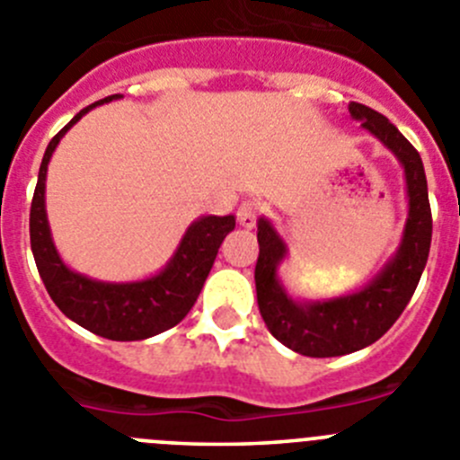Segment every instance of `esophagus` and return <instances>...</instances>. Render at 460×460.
Returning <instances> with one entry per match:
<instances>
[{"label":"esophagus","instance_id":"esophagus-1","mask_svg":"<svg viewBox=\"0 0 460 460\" xmlns=\"http://www.w3.org/2000/svg\"><path fill=\"white\" fill-rule=\"evenodd\" d=\"M256 217H259V204H254V201H245V204H240V208H238L240 226L252 229V226L256 225Z\"/></svg>","mask_w":460,"mask_h":460}]
</instances>
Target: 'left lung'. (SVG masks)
Returning <instances> with one entry per match:
<instances>
[{"label":"left lung","instance_id":"8db88e82","mask_svg":"<svg viewBox=\"0 0 460 460\" xmlns=\"http://www.w3.org/2000/svg\"><path fill=\"white\" fill-rule=\"evenodd\" d=\"M350 117L362 123L385 148L394 153L405 173L408 220L399 250L383 270L359 291L328 300H296L279 279L287 243L270 220H259V259H256V300L268 330L287 349L307 358H337L378 341L394 325L411 302L431 250V206L420 153L390 119L359 102L349 105Z\"/></svg>","mask_w":460,"mask_h":460}]
</instances>
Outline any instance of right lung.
<instances>
[{
  "label": "right lung",
  "mask_w": 460,
  "mask_h": 460,
  "mask_svg": "<svg viewBox=\"0 0 460 460\" xmlns=\"http://www.w3.org/2000/svg\"><path fill=\"white\" fill-rule=\"evenodd\" d=\"M117 98L123 96L121 93L107 96L84 107L48 144L39 169L34 199H31V213H29V238H31V252L40 279L49 297L70 321L111 341H139L179 325L188 316L204 288L222 240L229 231H234L235 217L201 215L199 220L188 226L167 266L158 275L146 279L101 281L66 266L55 247L48 213H45V179H48L49 158L61 137L86 111Z\"/></svg>",
  "instance_id": "right-lung-1"
}]
</instances>
